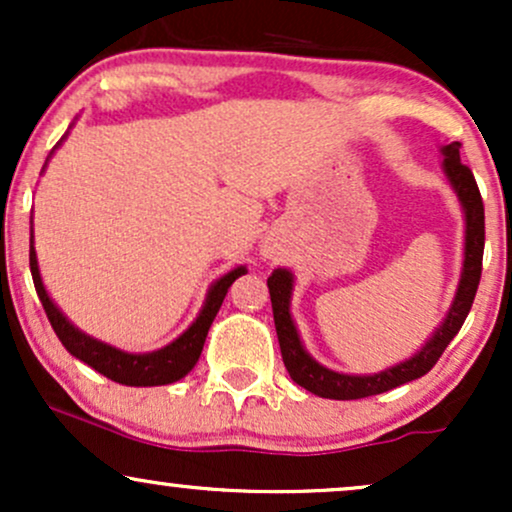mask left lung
<instances>
[{
  "instance_id": "8db88e82",
  "label": "left lung",
  "mask_w": 512,
  "mask_h": 512,
  "mask_svg": "<svg viewBox=\"0 0 512 512\" xmlns=\"http://www.w3.org/2000/svg\"><path fill=\"white\" fill-rule=\"evenodd\" d=\"M443 154V173L448 178L450 187L455 190L457 199L462 204L464 214V260L460 281H457L455 298H452L448 313L443 322L431 332L426 344L421 346L416 354H411L395 366L378 370V373L354 375V373H339L322 366L313 356L305 351L298 334L296 322L291 315V298H293V272L286 267L274 269L272 276L267 279L269 296H272L274 310V325L276 337H279L281 358L289 370L291 380L296 385L305 387L317 397L325 399H363L373 395H383V392L399 387L411 380L421 378L428 370L436 366V361L448 349V344L460 332L464 317L469 315L474 296H477V286L481 279V257H484V202H481L477 180H474L472 170L462 166L460 161V142H452L448 146H440Z\"/></svg>"
}]
</instances>
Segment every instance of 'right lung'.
<instances>
[{
  "label": "right lung",
  "instance_id": "add662e5",
  "mask_svg": "<svg viewBox=\"0 0 512 512\" xmlns=\"http://www.w3.org/2000/svg\"><path fill=\"white\" fill-rule=\"evenodd\" d=\"M67 139V134L62 137V142ZM60 142V144H62ZM57 144V146H60ZM55 146V149H57ZM48 166V163H45ZM31 274H33V284L35 291H38L40 303H43L45 313H48V320L55 330L60 342L64 344V349L69 354L84 361L86 366H91L93 370L105 375V378L115 380L120 385H129V387H154V385H170L178 383L180 378H185L192 368L197 366L199 356H202L204 349V339H207L211 322H214L216 313H219L223 298H226L228 289H231L233 281L238 276L248 274L245 264L240 267H233L231 272H226L214 284L209 286L207 298H204L202 310L195 317L190 327L180 334L178 339L161 346V349L149 351V354H132V351H122L117 346H110L101 342V339L91 337V334L81 332L79 327L69 320L67 315L57 308V303L52 301L48 289L43 284V276H40L38 269V257H35V248H33V236H31Z\"/></svg>",
  "mask_w": 512,
  "mask_h": 512
}]
</instances>
